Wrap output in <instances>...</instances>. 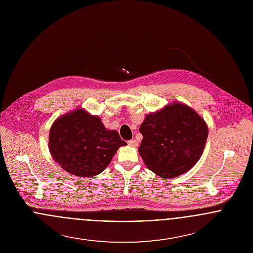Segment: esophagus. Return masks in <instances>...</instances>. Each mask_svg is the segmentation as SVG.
I'll list each match as a JSON object with an SVG mask.
<instances>
[{"mask_svg": "<svg viewBox=\"0 0 253 253\" xmlns=\"http://www.w3.org/2000/svg\"><path fill=\"white\" fill-rule=\"evenodd\" d=\"M127 144L129 145V146H131V147H137V146H138V143H137L136 140H129V141L127 142Z\"/></svg>", "mask_w": 253, "mask_h": 253, "instance_id": "esophagus-1", "label": "esophagus"}]
</instances>
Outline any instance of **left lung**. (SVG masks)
I'll use <instances>...</instances> for the list:
<instances>
[{
    "instance_id": "1",
    "label": "left lung",
    "mask_w": 253,
    "mask_h": 253,
    "mask_svg": "<svg viewBox=\"0 0 253 253\" xmlns=\"http://www.w3.org/2000/svg\"><path fill=\"white\" fill-rule=\"evenodd\" d=\"M138 149L147 168L163 178L191 169L203 155L209 128L205 120L180 102L168 104L145 117Z\"/></svg>"
}]
</instances>
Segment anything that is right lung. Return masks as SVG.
Instances as JSON below:
<instances>
[{
	"label": "right lung",
	"instance_id": "add662e5",
	"mask_svg": "<svg viewBox=\"0 0 253 253\" xmlns=\"http://www.w3.org/2000/svg\"><path fill=\"white\" fill-rule=\"evenodd\" d=\"M126 145L101 119L76 109L54 121L48 148L53 160L72 175L92 177L101 173L121 146Z\"/></svg>",
	"mask_w": 253,
	"mask_h": 253
}]
</instances>
